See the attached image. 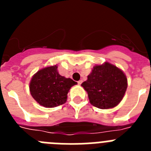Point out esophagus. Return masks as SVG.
Segmentation results:
<instances>
[{"instance_id": "1", "label": "esophagus", "mask_w": 151, "mask_h": 151, "mask_svg": "<svg viewBox=\"0 0 151 151\" xmlns=\"http://www.w3.org/2000/svg\"><path fill=\"white\" fill-rule=\"evenodd\" d=\"M82 83V80H79V81H78V85H81V84Z\"/></svg>"}]
</instances>
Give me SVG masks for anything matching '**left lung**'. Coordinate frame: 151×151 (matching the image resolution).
I'll list each match as a JSON object with an SVG mask.
<instances>
[{
    "instance_id": "obj_1",
    "label": "left lung",
    "mask_w": 151,
    "mask_h": 151,
    "mask_svg": "<svg viewBox=\"0 0 151 151\" xmlns=\"http://www.w3.org/2000/svg\"><path fill=\"white\" fill-rule=\"evenodd\" d=\"M89 101L99 109L115 107L120 103L127 89V78L123 72L106 62L96 65L82 84Z\"/></svg>"
}]
</instances>
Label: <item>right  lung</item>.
Wrapping results in <instances>:
<instances>
[{
    "mask_svg": "<svg viewBox=\"0 0 151 151\" xmlns=\"http://www.w3.org/2000/svg\"><path fill=\"white\" fill-rule=\"evenodd\" d=\"M69 78L59 74L57 66L45 67L34 75L29 84L32 97L45 107H56L65 104L72 86L76 85Z\"/></svg>",
    "mask_w": 151,
    "mask_h": 151,
    "instance_id": "right-lung-1",
    "label": "right lung"
}]
</instances>
